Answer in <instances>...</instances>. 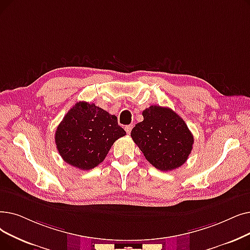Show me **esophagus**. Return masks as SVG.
Here are the masks:
<instances>
[{
    "instance_id": "34e87169",
    "label": "esophagus",
    "mask_w": 250,
    "mask_h": 250,
    "mask_svg": "<svg viewBox=\"0 0 250 250\" xmlns=\"http://www.w3.org/2000/svg\"><path fill=\"white\" fill-rule=\"evenodd\" d=\"M133 125H125V132H126V134L128 135V134H131V132H132V128H133Z\"/></svg>"
}]
</instances>
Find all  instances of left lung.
<instances>
[{
	"instance_id": "8db88e82",
	"label": "left lung",
	"mask_w": 250,
	"mask_h": 250,
	"mask_svg": "<svg viewBox=\"0 0 250 250\" xmlns=\"http://www.w3.org/2000/svg\"><path fill=\"white\" fill-rule=\"evenodd\" d=\"M143 122L131 136L150 164L162 171L180 167L187 161L194 138L186 123L168 107L152 105L142 112Z\"/></svg>"
}]
</instances>
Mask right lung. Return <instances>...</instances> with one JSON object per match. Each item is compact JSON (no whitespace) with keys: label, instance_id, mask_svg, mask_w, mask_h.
<instances>
[{"label":"right lung","instance_id":"right-lung-1","mask_svg":"<svg viewBox=\"0 0 250 250\" xmlns=\"http://www.w3.org/2000/svg\"><path fill=\"white\" fill-rule=\"evenodd\" d=\"M125 131L115 115L88 102H78L65 114L55 133L59 154L68 165L83 170L94 168Z\"/></svg>","mask_w":250,"mask_h":250}]
</instances>
